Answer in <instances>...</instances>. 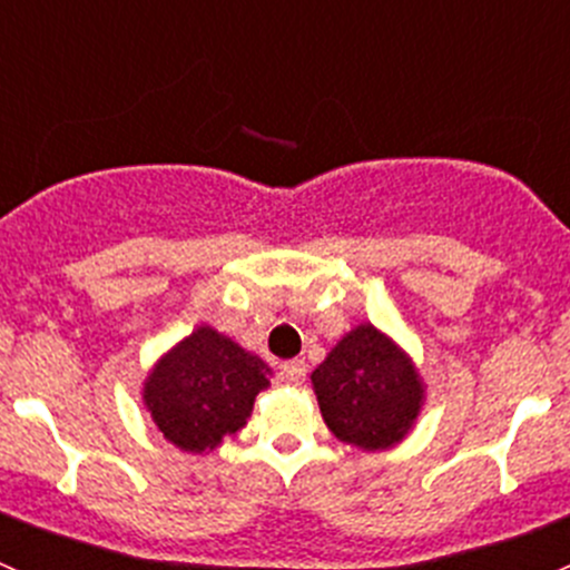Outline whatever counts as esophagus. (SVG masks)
Masks as SVG:
<instances>
[{
	"label": "esophagus",
	"mask_w": 570,
	"mask_h": 570,
	"mask_svg": "<svg viewBox=\"0 0 570 570\" xmlns=\"http://www.w3.org/2000/svg\"><path fill=\"white\" fill-rule=\"evenodd\" d=\"M278 377L286 386H301V383L306 381V361H286V364L281 366Z\"/></svg>",
	"instance_id": "34e87169"
}]
</instances>
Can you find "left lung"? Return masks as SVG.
Returning <instances> with one entry per match:
<instances>
[{"label": "left lung", "instance_id": "8db88e82", "mask_svg": "<svg viewBox=\"0 0 570 570\" xmlns=\"http://www.w3.org/2000/svg\"><path fill=\"white\" fill-rule=\"evenodd\" d=\"M312 386L327 430L366 452L400 444L424 402L413 361L375 325L338 338L312 372Z\"/></svg>", "mask_w": 570, "mask_h": 570}]
</instances>
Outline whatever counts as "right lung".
<instances>
[{"label": "right lung", "mask_w": 570, "mask_h": 570, "mask_svg": "<svg viewBox=\"0 0 570 570\" xmlns=\"http://www.w3.org/2000/svg\"><path fill=\"white\" fill-rule=\"evenodd\" d=\"M267 377L269 366L258 355L215 327L198 325L154 364L142 402L170 444L204 455L248 424Z\"/></svg>", "instance_id": "add662e5"}]
</instances>
